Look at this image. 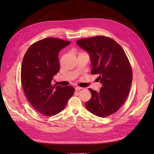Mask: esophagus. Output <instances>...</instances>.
<instances>
[{"label":"esophagus","instance_id":"34e87169","mask_svg":"<svg viewBox=\"0 0 154 154\" xmlns=\"http://www.w3.org/2000/svg\"><path fill=\"white\" fill-rule=\"evenodd\" d=\"M82 89H83V88L80 87V86H78L75 88V90L76 91H80V90H81Z\"/></svg>","mask_w":154,"mask_h":154}]
</instances>
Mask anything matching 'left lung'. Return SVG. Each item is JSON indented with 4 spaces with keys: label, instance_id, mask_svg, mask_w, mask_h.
I'll return each instance as SVG.
<instances>
[{
    "label": "left lung",
    "instance_id": "8db88e82",
    "mask_svg": "<svg viewBox=\"0 0 154 154\" xmlns=\"http://www.w3.org/2000/svg\"><path fill=\"white\" fill-rule=\"evenodd\" d=\"M77 45L88 52L93 69L102 84L99 92L89 88L91 98L85 103L94 115L104 118L114 114L124 104L128 95L133 73L123 49L111 38L96 36L80 39Z\"/></svg>",
    "mask_w": 154,
    "mask_h": 154
}]
</instances>
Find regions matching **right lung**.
I'll use <instances>...</instances> for the list:
<instances>
[{
  "label": "right lung",
  "instance_id": "1",
  "mask_svg": "<svg viewBox=\"0 0 154 154\" xmlns=\"http://www.w3.org/2000/svg\"><path fill=\"white\" fill-rule=\"evenodd\" d=\"M71 43L55 38L41 39L26 52L21 67V82L25 95L41 114L50 116L61 112L74 93V87L52 85L60 70L59 52Z\"/></svg>",
  "mask_w": 154,
  "mask_h": 154
}]
</instances>
